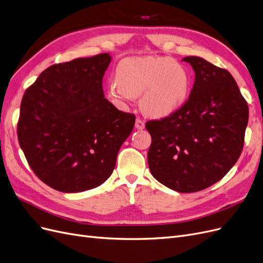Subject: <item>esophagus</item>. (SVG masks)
Here are the masks:
<instances>
[{
  "label": "esophagus",
  "mask_w": 263,
  "mask_h": 263,
  "mask_svg": "<svg viewBox=\"0 0 263 263\" xmlns=\"http://www.w3.org/2000/svg\"><path fill=\"white\" fill-rule=\"evenodd\" d=\"M135 127H136V129L138 130H142L145 128V122L140 118H137L136 122H135Z\"/></svg>",
  "instance_id": "obj_1"
}]
</instances>
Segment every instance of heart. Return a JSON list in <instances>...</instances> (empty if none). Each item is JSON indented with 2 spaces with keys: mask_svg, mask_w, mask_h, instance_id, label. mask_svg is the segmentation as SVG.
I'll return each instance as SVG.
<instances>
[{
  "mask_svg": "<svg viewBox=\"0 0 263 263\" xmlns=\"http://www.w3.org/2000/svg\"><path fill=\"white\" fill-rule=\"evenodd\" d=\"M192 90L189 69L170 57H133L118 63L106 97L126 107L140 95V107L153 117H166L187 102Z\"/></svg>",
  "mask_w": 263,
  "mask_h": 263,
  "instance_id": "b5f03b06",
  "label": "heart"
}]
</instances>
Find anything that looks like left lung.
I'll return each instance as SVG.
<instances>
[{"label": "left lung", "mask_w": 263, "mask_h": 263, "mask_svg": "<svg viewBox=\"0 0 263 263\" xmlns=\"http://www.w3.org/2000/svg\"><path fill=\"white\" fill-rule=\"evenodd\" d=\"M195 81L176 113L150 121L148 164L153 177L180 193H192L224 178L240 157L249 109L235 79L196 55L183 58Z\"/></svg>", "instance_id": "8db88e82"}]
</instances>
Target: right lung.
Listing matches in <instances>:
<instances>
[{"mask_svg":"<svg viewBox=\"0 0 263 263\" xmlns=\"http://www.w3.org/2000/svg\"><path fill=\"white\" fill-rule=\"evenodd\" d=\"M112 57L101 53L47 68L24 94L17 136L36 176L63 193L100 186L135 125V115L105 99Z\"/></svg>","mask_w":263,"mask_h":263,"instance_id":"right-lung-1","label":"right lung"}]
</instances>
